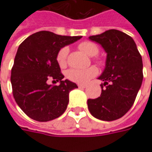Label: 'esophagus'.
<instances>
[{
  "label": "esophagus",
  "instance_id": "34e87169",
  "mask_svg": "<svg viewBox=\"0 0 152 152\" xmlns=\"http://www.w3.org/2000/svg\"><path fill=\"white\" fill-rule=\"evenodd\" d=\"M78 87H79V88H86V85H81V84H79V85H78Z\"/></svg>",
  "mask_w": 152,
  "mask_h": 152
}]
</instances>
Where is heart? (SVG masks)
<instances>
[{
	"mask_svg": "<svg viewBox=\"0 0 152 152\" xmlns=\"http://www.w3.org/2000/svg\"><path fill=\"white\" fill-rule=\"evenodd\" d=\"M79 49L82 50L84 53L89 56H95L99 52V48L96 44L92 43L91 41H83L78 45ZM69 53V48L64 46L60 49L57 55L56 60L57 63L60 67H65L67 63V56ZM97 64L102 65V61L101 60H96ZM97 71L95 67H88L86 69H70L66 71V76L70 81L79 83V84H85L89 81L91 78L94 77L97 75Z\"/></svg>",
	"mask_w": 152,
	"mask_h": 152,
	"instance_id": "heart-1",
	"label": "heart"
}]
</instances>
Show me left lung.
<instances>
[{"instance_id":"1","label":"left lung","mask_w":152,"mask_h":152,"mask_svg":"<svg viewBox=\"0 0 152 152\" xmlns=\"http://www.w3.org/2000/svg\"><path fill=\"white\" fill-rule=\"evenodd\" d=\"M89 39L102 45L107 53L106 66L98 77L100 97L88 99L93 117L113 121L123 117L132 107L143 81L142 58L133 39L121 31L110 29Z\"/></svg>"}]
</instances>
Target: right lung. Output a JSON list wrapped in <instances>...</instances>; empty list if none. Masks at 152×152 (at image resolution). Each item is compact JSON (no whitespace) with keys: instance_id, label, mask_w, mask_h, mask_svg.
<instances>
[{"instance_id":"1","label":"right lung","mask_w":152,"mask_h":152,"mask_svg":"<svg viewBox=\"0 0 152 152\" xmlns=\"http://www.w3.org/2000/svg\"><path fill=\"white\" fill-rule=\"evenodd\" d=\"M81 36H61L49 31L30 35L19 45L12 68L11 82L15 101L29 118L46 122L60 117L69 102V92L78 86L65 80L56 55L64 46ZM60 81L58 86L47 81Z\"/></svg>"}]
</instances>
